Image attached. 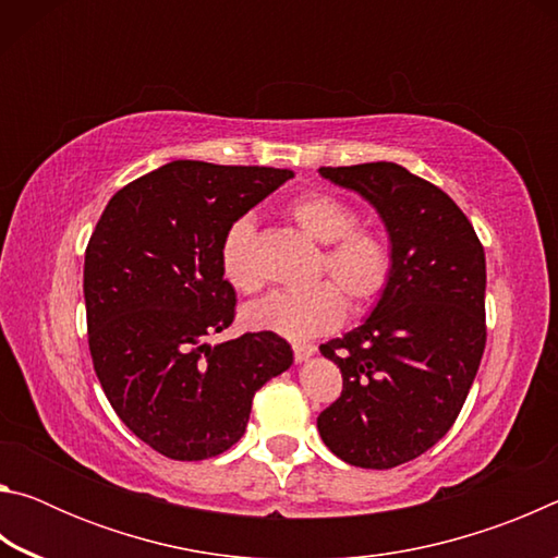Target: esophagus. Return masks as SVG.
I'll list each match as a JSON object with an SVG mask.
<instances>
[{
	"instance_id": "1",
	"label": "esophagus",
	"mask_w": 558,
	"mask_h": 558,
	"mask_svg": "<svg viewBox=\"0 0 558 558\" xmlns=\"http://www.w3.org/2000/svg\"><path fill=\"white\" fill-rule=\"evenodd\" d=\"M317 352L315 344H292V354H295V362H305V359H310Z\"/></svg>"
}]
</instances>
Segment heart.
I'll list each match as a JSON object with an SVG mask.
<instances>
[{"label":"heart","instance_id":"heart-1","mask_svg":"<svg viewBox=\"0 0 558 558\" xmlns=\"http://www.w3.org/2000/svg\"><path fill=\"white\" fill-rule=\"evenodd\" d=\"M286 214L310 239L323 243L313 286L300 290H278L245 310V323L288 339L325 335L344 319L347 300L356 313L372 307L389 288L393 253L386 235L374 226L356 223L352 204L329 192H302L290 199ZM256 221L251 216L233 219L221 235L219 263L226 282L245 295L263 288L256 256Z\"/></svg>","mask_w":558,"mask_h":558}]
</instances>
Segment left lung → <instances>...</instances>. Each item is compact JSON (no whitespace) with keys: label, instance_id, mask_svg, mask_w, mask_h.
<instances>
[{"label":"left lung","instance_id":"obj_1","mask_svg":"<svg viewBox=\"0 0 558 558\" xmlns=\"http://www.w3.org/2000/svg\"><path fill=\"white\" fill-rule=\"evenodd\" d=\"M319 174L376 206L393 272L372 317L319 347L342 372V393L317 430L349 465L389 470L446 436L475 381L487 342L485 248L460 206L401 165Z\"/></svg>","mask_w":558,"mask_h":558}]
</instances>
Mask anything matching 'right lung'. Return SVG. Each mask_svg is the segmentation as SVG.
Segmentation results:
<instances>
[{"instance_id": "add662e5", "label": "right lung", "mask_w": 558, "mask_h": 558, "mask_svg": "<svg viewBox=\"0 0 558 558\" xmlns=\"http://www.w3.org/2000/svg\"><path fill=\"white\" fill-rule=\"evenodd\" d=\"M290 169L177 159L108 202L83 268L93 369L112 411L172 460L216 458L239 442L253 396L292 364L276 332L211 347L235 317L221 235Z\"/></svg>"}]
</instances>
